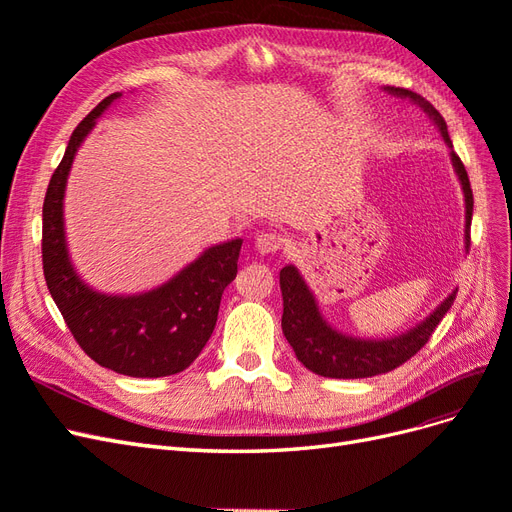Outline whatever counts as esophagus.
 <instances>
[{
    "mask_svg": "<svg viewBox=\"0 0 512 512\" xmlns=\"http://www.w3.org/2000/svg\"><path fill=\"white\" fill-rule=\"evenodd\" d=\"M284 245V239L277 232H258L254 237V247L260 254H273Z\"/></svg>",
    "mask_w": 512,
    "mask_h": 512,
    "instance_id": "esophagus-1",
    "label": "esophagus"
}]
</instances>
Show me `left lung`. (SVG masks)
<instances>
[{"mask_svg":"<svg viewBox=\"0 0 512 512\" xmlns=\"http://www.w3.org/2000/svg\"><path fill=\"white\" fill-rule=\"evenodd\" d=\"M386 94L395 98L408 100L416 106H421V111L433 121V126L438 128L442 134L444 143L451 149V162L455 168V175L461 183L463 200H466V252L470 247V224H472V188L470 179L466 173V166L461 164L459 156L453 151V141L448 136L446 121L444 117L433 108L423 96L414 94L410 89H399V87H384ZM280 288H282V299H284V316H282V331L292 346L297 359L318 376L324 378H371L378 374H386V371H393L401 363L421 350L438 327L444 314L451 309L457 288L448 294V297L433 309V312L412 327L410 331L395 335V337H384V339H363V337H352L342 331L333 329L331 324L324 320L320 314L318 301L314 292L309 290L303 275L294 265H286L280 271Z\"/></svg>","mask_w":512,"mask_h":512,"instance_id":"left-lung-1","label":"left lung"}]
</instances>
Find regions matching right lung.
<instances>
[{
	"instance_id": "1",
	"label": "right lung",
	"mask_w": 512,
	"mask_h": 512,
	"mask_svg": "<svg viewBox=\"0 0 512 512\" xmlns=\"http://www.w3.org/2000/svg\"><path fill=\"white\" fill-rule=\"evenodd\" d=\"M123 94L104 98L72 132L42 207V265L51 297L79 346L98 365L130 378L173 376L190 367L215 329L224 288L237 277L243 239L211 245L168 282L136 294L91 288L74 269L64 220L76 151Z\"/></svg>"
}]
</instances>
